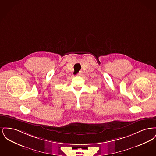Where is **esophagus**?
<instances>
[{
    "instance_id": "obj_1",
    "label": "esophagus",
    "mask_w": 156,
    "mask_h": 156,
    "mask_svg": "<svg viewBox=\"0 0 156 156\" xmlns=\"http://www.w3.org/2000/svg\"><path fill=\"white\" fill-rule=\"evenodd\" d=\"M82 75V73L81 72H80V73H79L77 74V75H78V76H81Z\"/></svg>"
}]
</instances>
